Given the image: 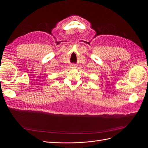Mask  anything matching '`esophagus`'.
<instances>
[{"instance_id":"1","label":"esophagus","mask_w":148,"mask_h":148,"mask_svg":"<svg viewBox=\"0 0 148 148\" xmlns=\"http://www.w3.org/2000/svg\"><path fill=\"white\" fill-rule=\"evenodd\" d=\"M70 66H71V68H72V69H75V68H76V67H77V66H76V65H75V64H71L70 65Z\"/></svg>"}]
</instances>
